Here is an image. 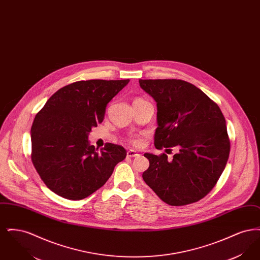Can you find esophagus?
Returning a JSON list of instances; mask_svg holds the SVG:
<instances>
[{
  "label": "esophagus",
  "mask_w": 260,
  "mask_h": 260,
  "mask_svg": "<svg viewBox=\"0 0 260 260\" xmlns=\"http://www.w3.org/2000/svg\"><path fill=\"white\" fill-rule=\"evenodd\" d=\"M126 156L127 157H137V156H139V154L135 151V150H128L127 152H126Z\"/></svg>",
  "instance_id": "1"
}]
</instances>
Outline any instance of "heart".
<instances>
[{"label":"heart","mask_w":260,"mask_h":260,"mask_svg":"<svg viewBox=\"0 0 260 260\" xmlns=\"http://www.w3.org/2000/svg\"><path fill=\"white\" fill-rule=\"evenodd\" d=\"M141 100H143V99H136L135 101H141ZM134 144H136V145H138L139 144V141H137V140H134Z\"/></svg>","instance_id":"obj_1"}]
</instances>
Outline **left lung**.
<instances>
[{
	"mask_svg": "<svg viewBox=\"0 0 260 260\" xmlns=\"http://www.w3.org/2000/svg\"><path fill=\"white\" fill-rule=\"evenodd\" d=\"M139 86L157 103L155 147L179 150L173 160L145 153L150 165L143 180L171 206L198 202L216 184L228 161L230 141L222 112L185 81L139 80Z\"/></svg>",
	"mask_w": 260,
	"mask_h": 260,
	"instance_id": "1",
	"label": "left lung"
}]
</instances>
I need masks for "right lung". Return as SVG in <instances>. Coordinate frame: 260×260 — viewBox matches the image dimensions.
Instances as JSON below:
<instances>
[{"mask_svg": "<svg viewBox=\"0 0 260 260\" xmlns=\"http://www.w3.org/2000/svg\"><path fill=\"white\" fill-rule=\"evenodd\" d=\"M129 80L80 81L61 87L38 113L31 127L32 161L53 193L82 200L95 192L123 161V146L89 144L88 135L103 121L107 104Z\"/></svg>", "mask_w": 260, "mask_h": 260, "instance_id": "add662e5", "label": "right lung"}]
</instances>
